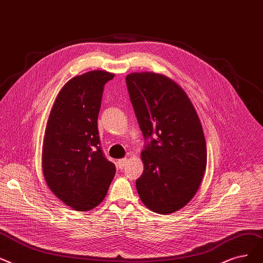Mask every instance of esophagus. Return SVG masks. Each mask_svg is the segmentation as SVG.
Segmentation results:
<instances>
[{"mask_svg":"<svg viewBox=\"0 0 263 263\" xmlns=\"http://www.w3.org/2000/svg\"><path fill=\"white\" fill-rule=\"evenodd\" d=\"M126 164H127V159L126 158H122V159H119L118 160V167H119V169H124V167L126 166Z\"/></svg>","mask_w":263,"mask_h":263,"instance_id":"esophagus-1","label":"esophagus"}]
</instances>
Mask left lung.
<instances>
[{
	"mask_svg": "<svg viewBox=\"0 0 263 263\" xmlns=\"http://www.w3.org/2000/svg\"><path fill=\"white\" fill-rule=\"evenodd\" d=\"M126 84L145 140L137 192L155 213H173L191 201L203 178L206 144L201 123L182 87L164 74L133 72Z\"/></svg>",
	"mask_w": 263,
	"mask_h": 263,
	"instance_id": "left-lung-1",
	"label": "left lung"
}]
</instances>
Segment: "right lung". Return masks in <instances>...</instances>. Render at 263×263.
I'll return each mask as SVG.
<instances>
[{
  "mask_svg": "<svg viewBox=\"0 0 263 263\" xmlns=\"http://www.w3.org/2000/svg\"><path fill=\"white\" fill-rule=\"evenodd\" d=\"M115 74L92 70L60 91L47 123L43 171L51 192L76 211L101 203L116 174L101 146L97 118L105 84Z\"/></svg>",
  "mask_w": 263,
  "mask_h": 263,
  "instance_id": "right-lung-1",
  "label": "right lung"
}]
</instances>
